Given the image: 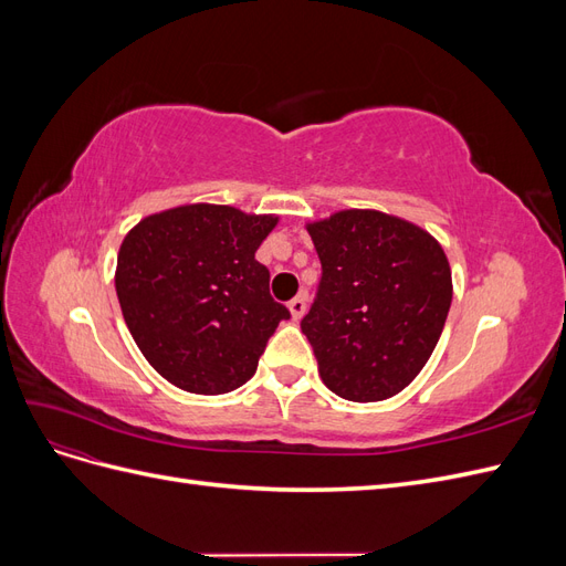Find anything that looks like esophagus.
Masks as SVG:
<instances>
[{"mask_svg": "<svg viewBox=\"0 0 566 566\" xmlns=\"http://www.w3.org/2000/svg\"><path fill=\"white\" fill-rule=\"evenodd\" d=\"M287 310H290V314H293V321H300L304 316V312H306V295L302 293L295 300H290L287 302Z\"/></svg>", "mask_w": 566, "mask_h": 566, "instance_id": "34e87169", "label": "esophagus"}]
</instances>
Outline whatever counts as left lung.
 Returning a JSON list of instances; mask_svg holds the SVG:
<instances>
[{
    "mask_svg": "<svg viewBox=\"0 0 566 566\" xmlns=\"http://www.w3.org/2000/svg\"><path fill=\"white\" fill-rule=\"evenodd\" d=\"M321 283L302 333L323 385L347 401H385L416 380L447 323L453 283L434 238L378 210L306 224Z\"/></svg>",
    "mask_w": 566,
    "mask_h": 566,
    "instance_id": "left-lung-1",
    "label": "left lung"
}]
</instances>
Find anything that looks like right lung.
Returning <instances> with one entry per match:
<instances>
[{
	"instance_id": "add662e5",
	"label": "right lung",
	"mask_w": 566,
	"mask_h": 566,
	"mask_svg": "<svg viewBox=\"0 0 566 566\" xmlns=\"http://www.w3.org/2000/svg\"><path fill=\"white\" fill-rule=\"evenodd\" d=\"M279 224L229 205H181L142 219L117 254L127 328L167 382L193 394L245 385L290 312L269 295L256 248Z\"/></svg>"
}]
</instances>
